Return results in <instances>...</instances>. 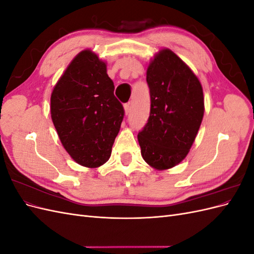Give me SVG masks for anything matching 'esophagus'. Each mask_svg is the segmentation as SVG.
<instances>
[{"label": "esophagus", "instance_id": "obj_1", "mask_svg": "<svg viewBox=\"0 0 254 254\" xmlns=\"http://www.w3.org/2000/svg\"><path fill=\"white\" fill-rule=\"evenodd\" d=\"M124 109H125V113L128 114L130 112V110H131V107H130V104L127 103L124 105Z\"/></svg>", "mask_w": 254, "mask_h": 254}]
</instances>
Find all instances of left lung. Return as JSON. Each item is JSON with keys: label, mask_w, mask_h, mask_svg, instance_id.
Returning <instances> with one entry per match:
<instances>
[{"label": "left lung", "mask_w": 254, "mask_h": 254, "mask_svg": "<svg viewBox=\"0 0 254 254\" xmlns=\"http://www.w3.org/2000/svg\"><path fill=\"white\" fill-rule=\"evenodd\" d=\"M150 112L137 134L143 159L156 170H167L187 157L204 112L200 81L171 50L156 55L146 76Z\"/></svg>", "instance_id": "left-lung-1"}]
</instances>
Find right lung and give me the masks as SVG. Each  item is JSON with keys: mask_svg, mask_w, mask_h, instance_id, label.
Masks as SVG:
<instances>
[{"mask_svg": "<svg viewBox=\"0 0 254 254\" xmlns=\"http://www.w3.org/2000/svg\"><path fill=\"white\" fill-rule=\"evenodd\" d=\"M113 91L106 64L89 50L72 60L53 90L54 126L68 155L82 166L98 167L111 156L125 115Z\"/></svg>", "mask_w": 254, "mask_h": 254, "instance_id": "1", "label": "right lung"}]
</instances>
